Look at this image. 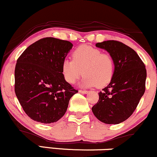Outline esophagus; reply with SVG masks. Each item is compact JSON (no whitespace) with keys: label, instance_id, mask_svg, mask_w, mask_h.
Masks as SVG:
<instances>
[{"label":"esophagus","instance_id":"obj_1","mask_svg":"<svg viewBox=\"0 0 157 157\" xmlns=\"http://www.w3.org/2000/svg\"><path fill=\"white\" fill-rule=\"evenodd\" d=\"M79 92L82 93V94H86V93H88V91H86V90H79Z\"/></svg>","mask_w":157,"mask_h":157}]
</instances>
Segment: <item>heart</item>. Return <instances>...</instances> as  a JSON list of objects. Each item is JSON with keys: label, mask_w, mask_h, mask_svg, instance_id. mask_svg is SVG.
<instances>
[{"label": "heart", "mask_w": 157, "mask_h": 157, "mask_svg": "<svg viewBox=\"0 0 157 157\" xmlns=\"http://www.w3.org/2000/svg\"><path fill=\"white\" fill-rule=\"evenodd\" d=\"M115 71V62L109 53L90 45H81L72 53V60L65 59L62 74L67 82L73 84L83 75L85 86L102 88L109 84Z\"/></svg>", "instance_id": "b5f03b06"}]
</instances>
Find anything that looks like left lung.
Here are the masks:
<instances>
[{"mask_svg":"<svg viewBox=\"0 0 157 157\" xmlns=\"http://www.w3.org/2000/svg\"><path fill=\"white\" fill-rule=\"evenodd\" d=\"M95 45L113 56L115 71L109 85L98 93L99 100L92 110L101 121L117 124L133 113L145 92V65L133 49L118 41H104Z\"/></svg>","mask_w":157,"mask_h":157,"instance_id":"8db88e82","label":"left lung"}]
</instances>
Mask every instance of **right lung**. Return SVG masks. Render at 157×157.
I'll use <instances>...</instances> for the list:
<instances>
[{"label":"right lung","mask_w":157,"mask_h":157,"mask_svg":"<svg viewBox=\"0 0 157 157\" xmlns=\"http://www.w3.org/2000/svg\"><path fill=\"white\" fill-rule=\"evenodd\" d=\"M73 44L46 37L30 44L17 59L15 92L31 119L44 124L65 115L71 98L78 92L67 82L62 64Z\"/></svg>","instance_id":"right-lung-1"}]
</instances>
